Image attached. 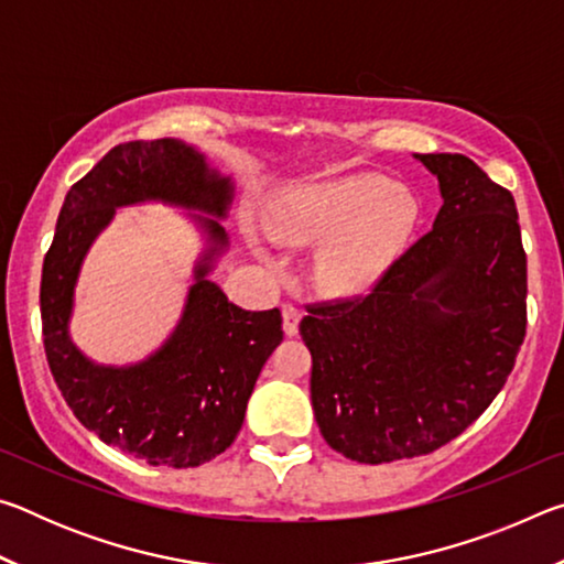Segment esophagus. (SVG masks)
Masks as SVG:
<instances>
[{"label":"esophagus","mask_w":564,"mask_h":564,"mask_svg":"<svg viewBox=\"0 0 564 564\" xmlns=\"http://www.w3.org/2000/svg\"><path fill=\"white\" fill-rule=\"evenodd\" d=\"M301 316H303V313L295 308L293 303H283V330H285V336H295V333H299Z\"/></svg>","instance_id":"1"}]
</instances>
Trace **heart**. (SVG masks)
<instances>
[{
    "instance_id": "obj_1",
    "label": "heart",
    "mask_w": 564,
    "mask_h": 564,
    "mask_svg": "<svg viewBox=\"0 0 564 564\" xmlns=\"http://www.w3.org/2000/svg\"><path fill=\"white\" fill-rule=\"evenodd\" d=\"M417 216V202L408 188L378 176H346L279 196L263 224L281 243H318L313 279L321 289L358 293L398 259Z\"/></svg>"
}]
</instances>
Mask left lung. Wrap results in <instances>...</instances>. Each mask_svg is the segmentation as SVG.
<instances>
[{
	"label": "left lung",
	"instance_id": "obj_1",
	"mask_svg": "<svg viewBox=\"0 0 564 564\" xmlns=\"http://www.w3.org/2000/svg\"><path fill=\"white\" fill-rule=\"evenodd\" d=\"M437 176L431 231L366 295L305 305L321 435L356 463L427 455L485 413L528 326V259L508 188L463 154H415Z\"/></svg>",
	"mask_w": 564,
	"mask_h": 564
}]
</instances>
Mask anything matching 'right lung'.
<instances>
[{"mask_svg":"<svg viewBox=\"0 0 564 564\" xmlns=\"http://www.w3.org/2000/svg\"><path fill=\"white\" fill-rule=\"evenodd\" d=\"M231 198V178L184 141H127L69 188L44 256L42 333L56 386L87 431L149 465L196 467L236 441L263 362L283 340L281 311L238 308L206 279L228 238L214 218L196 216L212 246L176 330L137 366H97L69 338L76 275L119 206L166 202L224 218Z\"/></svg>","mask_w":564,"mask_h":564,"instance_id":"add662e5","label":"right lung"}]
</instances>
